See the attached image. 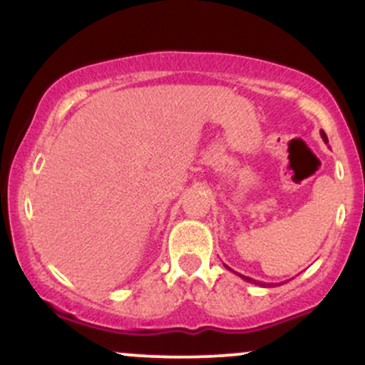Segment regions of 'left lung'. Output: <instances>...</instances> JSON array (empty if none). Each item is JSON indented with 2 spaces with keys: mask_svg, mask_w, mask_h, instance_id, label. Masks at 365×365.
<instances>
[{
  "mask_svg": "<svg viewBox=\"0 0 365 365\" xmlns=\"http://www.w3.org/2000/svg\"><path fill=\"white\" fill-rule=\"evenodd\" d=\"M321 137H322V140H324V142H326V144H328V137H326V133H324V132H322V130H321ZM225 266H226V264H225ZM226 267H228V266H226ZM228 269H230V267H228ZM230 271H232V269H230ZM237 274H238V273H237ZM238 276H240V278H242V279H245V282H249V283L259 284V287H266V283H261V282H255V279H252V278H247V276H244V274H238Z\"/></svg>",
  "mask_w": 365,
  "mask_h": 365,
  "instance_id": "obj_1",
  "label": "left lung"
}]
</instances>
